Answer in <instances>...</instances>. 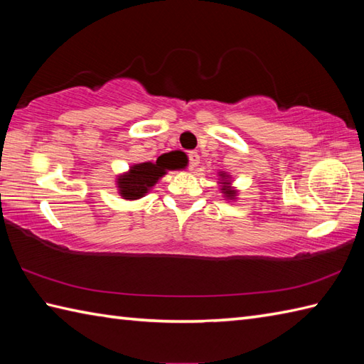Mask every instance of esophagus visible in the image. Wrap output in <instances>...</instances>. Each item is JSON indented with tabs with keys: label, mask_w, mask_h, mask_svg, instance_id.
<instances>
[{
	"label": "esophagus",
	"mask_w": 364,
	"mask_h": 364,
	"mask_svg": "<svg viewBox=\"0 0 364 364\" xmlns=\"http://www.w3.org/2000/svg\"><path fill=\"white\" fill-rule=\"evenodd\" d=\"M200 164V156L197 151H191L189 153V167L191 168H196Z\"/></svg>",
	"instance_id": "obj_1"
}]
</instances>
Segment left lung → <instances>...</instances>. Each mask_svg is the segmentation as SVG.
Returning a JSON list of instances; mask_svg holds the SVG:
<instances>
[{
    "mask_svg": "<svg viewBox=\"0 0 364 364\" xmlns=\"http://www.w3.org/2000/svg\"><path fill=\"white\" fill-rule=\"evenodd\" d=\"M219 176H220L219 184H220V191H222L223 197L228 198V200H235L236 196H237V191L233 186H231L230 175L225 173V172H219Z\"/></svg>",
    "mask_w": 364,
    "mask_h": 364,
    "instance_id": "1",
    "label": "left lung"
}]
</instances>
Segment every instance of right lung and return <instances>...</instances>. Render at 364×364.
Here are the masks:
<instances>
[{
    "instance_id": "add662e5",
    "label": "right lung",
    "mask_w": 364,
    "mask_h": 364,
    "mask_svg": "<svg viewBox=\"0 0 364 364\" xmlns=\"http://www.w3.org/2000/svg\"><path fill=\"white\" fill-rule=\"evenodd\" d=\"M181 167V159L176 153L162 154L156 162H141L131 166L128 172L117 176V189L122 198L139 200L145 197L167 170H176Z\"/></svg>"
}]
</instances>
